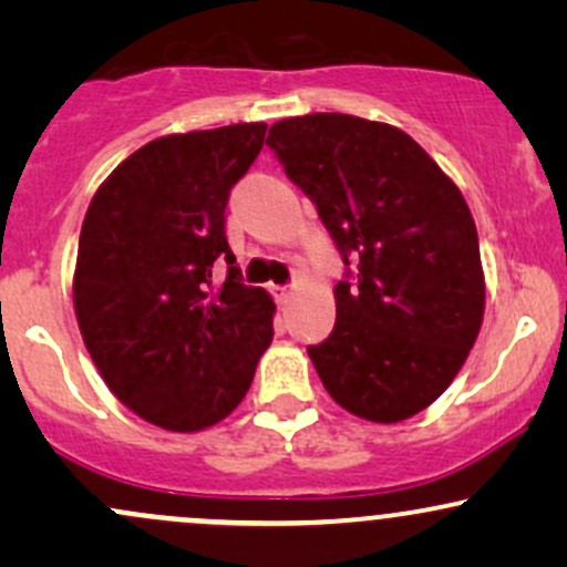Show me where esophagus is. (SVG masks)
<instances>
[{"label": "esophagus", "mask_w": 567, "mask_h": 567, "mask_svg": "<svg viewBox=\"0 0 567 567\" xmlns=\"http://www.w3.org/2000/svg\"><path fill=\"white\" fill-rule=\"evenodd\" d=\"M271 296L277 298V303L285 306L292 298V290L288 288V285H275V288H271Z\"/></svg>", "instance_id": "1"}]
</instances>
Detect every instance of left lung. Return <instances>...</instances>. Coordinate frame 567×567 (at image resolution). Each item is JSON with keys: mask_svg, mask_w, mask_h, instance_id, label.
Segmentation results:
<instances>
[{"mask_svg": "<svg viewBox=\"0 0 567 567\" xmlns=\"http://www.w3.org/2000/svg\"><path fill=\"white\" fill-rule=\"evenodd\" d=\"M266 146L347 266L333 333L306 349L324 389L375 424L410 419L451 386L483 324L477 229L458 186L408 133L351 114L282 120Z\"/></svg>", "mask_w": 567, "mask_h": 567, "instance_id": "1", "label": "left lung"}]
</instances>
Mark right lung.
Returning a JSON list of instances; mask_svg holds the SVG:
<instances>
[{
    "mask_svg": "<svg viewBox=\"0 0 567 567\" xmlns=\"http://www.w3.org/2000/svg\"><path fill=\"white\" fill-rule=\"evenodd\" d=\"M264 135V122H243L146 143L84 216L74 271L84 347L120 402L171 432L226 419L275 336V301L243 282L226 239L229 194Z\"/></svg>",
    "mask_w": 567,
    "mask_h": 567,
    "instance_id": "add662e5",
    "label": "right lung"
}]
</instances>
